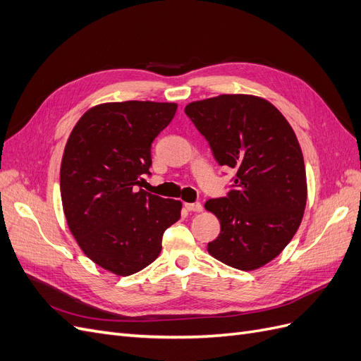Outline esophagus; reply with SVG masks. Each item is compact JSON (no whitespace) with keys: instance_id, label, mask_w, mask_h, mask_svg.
<instances>
[{"instance_id":"1","label":"esophagus","mask_w":361,"mask_h":361,"mask_svg":"<svg viewBox=\"0 0 361 361\" xmlns=\"http://www.w3.org/2000/svg\"><path fill=\"white\" fill-rule=\"evenodd\" d=\"M185 207H187V211H190V212H202L203 211V206L199 202L185 203Z\"/></svg>"}]
</instances>
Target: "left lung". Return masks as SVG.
<instances>
[{"label": "left lung", "instance_id": "left-lung-1", "mask_svg": "<svg viewBox=\"0 0 361 361\" xmlns=\"http://www.w3.org/2000/svg\"><path fill=\"white\" fill-rule=\"evenodd\" d=\"M220 166L236 171L227 197L206 211L221 232L207 244L223 264L253 271L277 257L301 224L307 180L300 143L277 108L253 94H220L185 106Z\"/></svg>", "mask_w": 361, "mask_h": 361}]
</instances>
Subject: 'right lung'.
Masks as SVG:
<instances>
[{
  "label": "right lung",
  "mask_w": 361,
  "mask_h": 361,
  "mask_svg": "<svg viewBox=\"0 0 361 361\" xmlns=\"http://www.w3.org/2000/svg\"><path fill=\"white\" fill-rule=\"evenodd\" d=\"M178 104H99L76 122L63 152L61 203L84 255L116 276H130L159 253L182 203L138 190L152 166L150 147Z\"/></svg>",
  "instance_id": "add662e5"
}]
</instances>
